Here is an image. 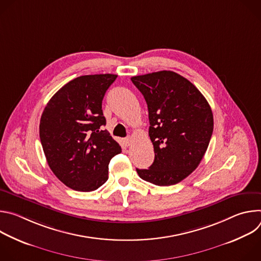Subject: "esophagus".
Here are the masks:
<instances>
[{"label": "esophagus", "mask_w": 261, "mask_h": 261, "mask_svg": "<svg viewBox=\"0 0 261 261\" xmlns=\"http://www.w3.org/2000/svg\"><path fill=\"white\" fill-rule=\"evenodd\" d=\"M124 142H125V144L127 145V146H129V145H131V143H132V137H130V136H128L127 138H125V140H124Z\"/></svg>", "instance_id": "esophagus-1"}]
</instances>
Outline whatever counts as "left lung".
Wrapping results in <instances>:
<instances>
[{
  "instance_id": "obj_1",
  "label": "left lung",
  "mask_w": 261,
  "mask_h": 261,
  "mask_svg": "<svg viewBox=\"0 0 261 261\" xmlns=\"http://www.w3.org/2000/svg\"><path fill=\"white\" fill-rule=\"evenodd\" d=\"M148 110V135L155 160L138 175L157 186H171L193 172L208 146L214 119L211 106L198 89L172 71L131 77Z\"/></svg>"
}]
</instances>
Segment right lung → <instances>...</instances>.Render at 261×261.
<instances>
[{"label": "right lung", "instance_id": "1", "mask_svg": "<svg viewBox=\"0 0 261 261\" xmlns=\"http://www.w3.org/2000/svg\"><path fill=\"white\" fill-rule=\"evenodd\" d=\"M118 75L94 74L74 79L48 101L40 120V140L46 161L67 187L97 190L108 179L110 159L122 152L110 136L102 100Z\"/></svg>", "mask_w": 261, "mask_h": 261}]
</instances>
